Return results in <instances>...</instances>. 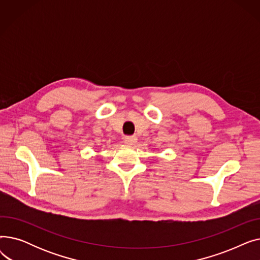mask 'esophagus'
Returning <instances> with one entry per match:
<instances>
[{"mask_svg": "<svg viewBox=\"0 0 260 260\" xmlns=\"http://www.w3.org/2000/svg\"><path fill=\"white\" fill-rule=\"evenodd\" d=\"M137 137H135V136H128V137H125L123 141H124L126 145H134L135 143H137Z\"/></svg>", "mask_w": 260, "mask_h": 260, "instance_id": "esophagus-1", "label": "esophagus"}]
</instances>
